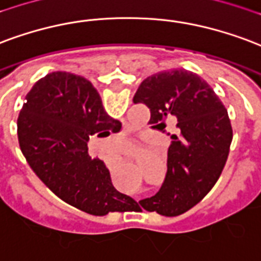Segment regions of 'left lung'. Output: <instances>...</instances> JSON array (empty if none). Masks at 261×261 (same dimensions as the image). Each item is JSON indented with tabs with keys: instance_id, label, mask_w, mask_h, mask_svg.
I'll return each instance as SVG.
<instances>
[{
	"instance_id": "left-lung-1",
	"label": "left lung",
	"mask_w": 261,
	"mask_h": 261,
	"mask_svg": "<svg viewBox=\"0 0 261 261\" xmlns=\"http://www.w3.org/2000/svg\"><path fill=\"white\" fill-rule=\"evenodd\" d=\"M149 108L152 128L165 131V120L177 117L170 134L167 171L158 194L133 202L131 209L178 216L198 203L219 179L232 141V127L223 102L212 87L190 70L159 71L146 77L133 98Z\"/></svg>"
}]
</instances>
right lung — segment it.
I'll list each match as a JSON object with an SVG mask.
<instances>
[{
    "label": "right lung",
    "mask_w": 261,
    "mask_h": 261,
    "mask_svg": "<svg viewBox=\"0 0 261 261\" xmlns=\"http://www.w3.org/2000/svg\"><path fill=\"white\" fill-rule=\"evenodd\" d=\"M84 77L54 71L26 95L17 117L19 145L28 163L66 203L92 216L130 212L134 200L112 184L105 163L88 155L91 136L120 130Z\"/></svg>",
    "instance_id": "obj_1"
}]
</instances>
